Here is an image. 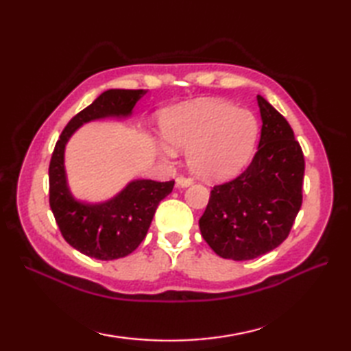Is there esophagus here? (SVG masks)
<instances>
[{
  "label": "esophagus",
  "mask_w": 351,
  "mask_h": 351,
  "mask_svg": "<svg viewBox=\"0 0 351 351\" xmlns=\"http://www.w3.org/2000/svg\"><path fill=\"white\" fill-rule=\"evenodd\" d=\"M193 184V180L189 176H178L176 178V185L178 187H190Z\"/></svg>",
  "instance_id": "1"
}]
</instances>
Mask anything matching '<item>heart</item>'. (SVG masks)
Segmentation results:
<instances>
[{"label": "heart", "mask_w": 351, "mask_h": 351, "mask_svg": "<svg viewBox=\"0 0 351 351\" xmlns=\"http://www.w3.org/2000/svg\"><path fill=\"white\" fill-rule=\"evenodd\" d=\"M258 117L225 99H205L170 110L162 134L171 146L187 149L191 170L204 180H225L252 158L258 140ZM167 154H173L166 147Z\"/></svg>", "instance_id": "heart-1"}]
</instances>
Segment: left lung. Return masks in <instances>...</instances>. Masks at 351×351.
Returning a JSON list of instances; mask_svg holds the SVG:
<instances>
[{"label":"left lung","instance_id":"obj_1","mask_svg":"<svg viewBox=\"0 0 351 351\" xmlns=\"http://www.w3.org/2000/svg\"><path fill=\"white\" fill-rule=\"evenodd\" d=\"M263 130L249 167L214 185L199 220L200 234L219 256L255 259L287 240L303 200L304 156L293 128L258 95Z\"/></svg>","mask_w":351,"mask_h":351}]
</instances>
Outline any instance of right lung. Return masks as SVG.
Instances as JSON below:
<instances>
[{
    "instance_id": "add662e5",
    "label": "right lung",
    "mask_w": 351,
    "mask_h": 351,
    "mask_svg": "<svg viewBox=\"0 0 351 351\" xmlns=\"http://www.w3.org/2000/svg\"><path fill=\"white\" fill-rule=\"evenodd\" d=\"M146 90L111 88L101 93L64 126L49 162V206L63 238L86 256L113 261L130 255L145 240L161 200L173 190L175 181H132L106 204L77 202L66 185L63 155L78 126L107 116H130Z\"/></svg>"
}]
</instances>
